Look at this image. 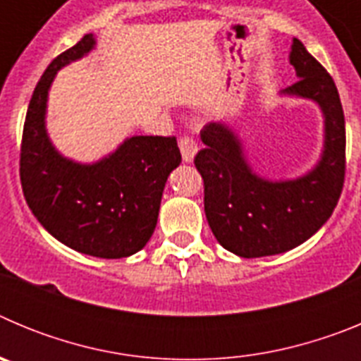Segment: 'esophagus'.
Returning <instances> with one entry per match:
<instances>
[{"label": "esophagus", "mask_w": 361, "mask_h": 361, "mask_svg": "<svg viewBox=\"0 0 361 361\" xmlns=\"http://www.w3.org/2000/svg\"><path fill=\"white\" fill-rule=\"evenodd\" d=\"M178 148H180V153H183L184 162L193 161V157H195V153H197V145L191 137L188 135L180 137V139H178Z\"/></svg>", "instance_id": "34e87169"}]
</instances>
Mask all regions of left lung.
Wrapping results in <instances>:
<instances>
[{"label": "left lung", "mask_w": 361, "mask_h": 361, "mask_svg": "<svg viewBox=\"0 0 361 361\" xmlns=\"http://www.w3.org/2000/svg\"><path fill=\"white\" fill-rule=\"evenodd\" d=\"M298 81L283 95L311 99L324 114L320 161L293 180H267L251 170L237 132L209 123L200 132L204 148L195 166L204 180V212L222 247L244 258L289 251L327 222L345 177V119L336 85L327 70L295 37L289 54Z\"/></svg>", "instance_id": "left-lung-1"}]
</instances>
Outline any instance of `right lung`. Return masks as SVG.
I'll use <instances>...</instances> for the list:
<instances>
[{
    "label": "right lung",
    "instance_id": "obj_1",
    "mask_svg": "<svg viewBox=\"0 0 361 361\" xmlns=\"http://www.w3.org/2000/svg\"><path fill=\"white\" fill-rule=\"evenodd\" d=\"M94 47V34H86L41 75L25 119L19 177L28 208L54 238L90 257L124 258L141 251L153 235L180 149L175 137L133 135L92 164L57 152L44 126L50 85L57 70Z\"/></svg>",
    "mask_w": 361,
    "mask_h": 361
}]
</instances>
